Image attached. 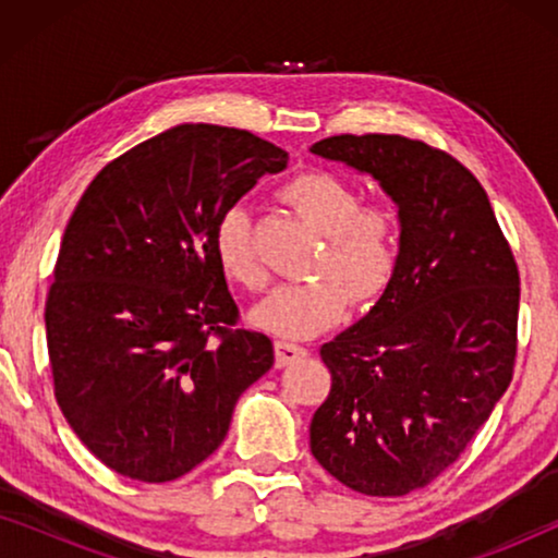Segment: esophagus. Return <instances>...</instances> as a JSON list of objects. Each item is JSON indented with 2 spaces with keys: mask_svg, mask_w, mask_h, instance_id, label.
<instances>
[{
  "mask_svg": "<svg viewBox=\"0 0 558 558\" xmlns=\"http://www.w3.org/2000/svg\"><path fill=\"white\" fill-rule=\"evenodd\" d=\"M274 355H277L279 368H284V365H289V363L307 357V348L294 345V342H287V340H277L274 342Z\"/></svg>",
  "mask_w": 558,
  "mask_h": 558,
  "instance_id": "esophagus-1",
  "label": "esophagus"
}]
</instances>
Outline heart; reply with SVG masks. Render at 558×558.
<instances>
[{
	"instance_id": "b5f03b06",
	"label": "heart",
	"mask_w": 558,
	"mask_h": 558,
	"mask_svg": "<svg viewBox=\"0 0 558 558\" xmlns=\"http://www.w3.org/2000/svg\"><path fill=\"white\" fill-rule=\"evenodd\" d=\"M281 197L325 235L312 264L317 277L274 289L251 319L281 338H312L338 325L350 300L371 304L391 284L401 258V210L391 197H361L353 182L330 170L296 172ZM213 246L228 279L248 292L266 287L254 218L243 205L223 210Z\"/></svg>"
}]
</instances>
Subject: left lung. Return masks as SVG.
Segmentation results:
<instances>
[{"mask_svg": "<svg viewBox=\"0 0 558 558\" xmlns=\"http://www.w3.org/2000/svg\"><path fill=\"white\" fill-rule=\"evenodd\" d=\"M312 151L373 174L403 235L376 307L319 350L332 386L310 447L350 490L399 498L460 460L513 380L518 264L483 185L447 151L399 134Z\"/></svg>", "mask_w": 558, "mask_h": 558, "instance_id": "8db88e82", "label": "left lung"}]
</instances>
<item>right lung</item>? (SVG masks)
Wrapping results in <instances>:
<instances>
[{
	"label": "right lung",
	"mask_w": 558,
	"mask_h": 558,
	"mask_svg": "<svg viewBox=\"0 0 558 558\" xmlns=\"http://www.w3.org/2000/svg\"><path fill=\"white\" fill-rule=\"evenodd\" d=\"M287 159L243 129L182 124L111 159L75 205L45 302L52 388L88 452L119 475H187L274 365L271 340L235 327L213 235Z\"/></svg>",
	"instance_id": "1"
}]
</instances>
